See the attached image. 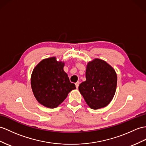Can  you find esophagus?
<instances>
[{
	"instance_id": "esophagus-1",
	"label": "esophagus",
	"mask_w": 146,
	"mask_h": 146,
	"mask_svg": "<svg viewBox=\"0 0 146 146\" xmlns=\"http://www.w3.org/2000/svg\"><path fill=\"white\" fill-rule=\"evenodd\" d=\"M79 84H80L79 82H77L75 84H76V88H78V87H79Z\"/></svg>"
}]
</instances>
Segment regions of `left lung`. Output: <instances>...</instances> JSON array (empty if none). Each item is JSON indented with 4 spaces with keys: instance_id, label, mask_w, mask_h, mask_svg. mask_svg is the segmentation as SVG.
Returning <instances> with one entry per match:
<instances>
[{
    "instance_id": "left-lung-1",
    "label": "left lung",
    "mask_w": 146,
    "mask_h": 146,
    "mask_svg": "<svg viewBox=\"0 0 146 146\" xmlns=\"http://www.w3.org/2000/svg\"><path fill=\"white\" fill-rule=\"evenodd\" d=\"M85 77L86 80L79 86L85 102L94 110L105 107L112 100L116 89L115 69L104 60L95 59L87 64Z\"/></svg>"
}]
</instances>
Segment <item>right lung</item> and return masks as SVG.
Segmentation results:
<instances>
[{"mask_svg":"<svg viewBox=\"0 0 146 146\" xmlns=\"http://www.w3.org/2000/svg\"><path fill=\"white\" fill-rule=\"evenodd\" d=\"M64 62L52 57L42 60L32 72V91L37 101L46 107L56 108L76 88L64 71Z\"/></svg>","mask_w":146,"mask_h":146,"instance_id":"add662e5","label":"right lung"}]
</instances>
